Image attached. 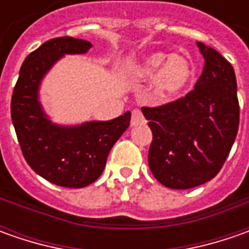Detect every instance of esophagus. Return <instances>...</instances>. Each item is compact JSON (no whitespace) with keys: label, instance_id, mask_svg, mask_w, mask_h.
I'll use <instances>...</instances> for the list:
<instances>
[{"label":"esophagus","instance_id":"esophagus-1","mask_svg":"<svg viewBox=\"0 0 249 249\" xmlns=\"http://www.w3.org/2000/svg\"><path fill=\"white\" fill-rule=\"evenodd\" d=\"M145 123H147V120H145V118H144L142 112L139 109L133 110V115H131V122H130V124H131V126H141V124H145Z\"/></svg>","mask_w":249,"mask_h":249}]
</instances>
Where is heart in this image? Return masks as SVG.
I'll return each mask as SVG.
<instances>
[{
	"instance_id": "b5f03b06",
	"label": "heart",
	"mask_w": 249,
	"mask_h": 249,
	"mask_svg": "<svg viewBox=\"0 0 249 249\" xmlns=\"http://www.w3.org/2000/svg\"><path fill=\"white\" fill-rule=\"evenodd\" d=\"M139 79H152V92L162 101L178 98L190 87L194 77V68L184 56H170L166 53H154L142 58L134 68Z\"/></svg>"
}]
</instances>
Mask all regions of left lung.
I'll list each match as a JSON object with an SVG mask.
<instances>
[{
    "instance_id": "8db88e82",
    "label": "left lung",
    "mask_w": 249,
    "mask_h": 249,
    "mask_svg": "<svg viewBox=\"0 0 249 249\" xmlns=\"http://www.w3.org/2000/svg\"><path fill=\"white\" fill-rule=\"evenodd\" d=\"M196 45L205 65L194 90L141 109L152 131L149 169L160 184L175 190L201 186L220 172L240 123L233 66L213 48Z\"/></svg>"
}]
</instances>
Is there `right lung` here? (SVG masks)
Segmentation results:
<instances>
[{"label":"right lung","mask_w":249,"mask_h":249,"mask_svg":"<svg viewBox=\"0 0 249 249\" xmlns=\"http://www.w3.org/2000/svg\"><path fill=\"white\" fill-rule=\"evenodd\" d=\"M91 47L68 36L45 41L26 56L12 92L11 116L24 159L56 186L82 188L94 183L104 172L110 148L130 124L129 110L112 120L77 126L55 124L43 110L38 89L44 76L63 55L86 53Z\"/></svg>","instance_id":"right-lung-1"}]
</instances>
